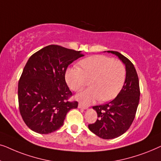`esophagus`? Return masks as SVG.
I'll return each instance as SVG.
<instances>
[{"mask_svg": "<svg viewBox=\"0 0 161 161\" xmlns=\"http://www.w3.org/2000/svg\"><path fill=\"white\" fill-rule=\"evenodd\" d=\"M78 108H81V109H83V110L88 109V107L84 106V105H83L82 104H80V103H79V104H78Z\"/></svg>", "mask_w": 161, "mask_h": 161, "instance_id": "obj_1", "label": "esophagus"}]
</instances>
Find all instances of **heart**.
<instances>
[{"mask_svg": "<svg viewBox=\"0 0 161 161\" xmlns=\"http://www.w3.org/2000/svg\"><path fill=\"white\" fill-rule=\"evenodd\" d=\"M78 67L68 68L65 74L67 85L72 91L82 89L89 80L91 87L81 92L76 98L83 104L96 100L109 101L114 99L124 85L126 70L119 61L102 55L83 59Z\"/></svg>", "mask_w": 161, "mask_h": 161, "instance_id": "b5f03b06", "label": "heart"}]
</instances>
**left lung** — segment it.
<instances>
[{"instance_id": "left-lung-1", "label": "left lung", "mask_w": 161, "mask_h": 161, "mask_svg": "<svg viewBox=\"0 0 161 161\" xmlns=\"http://www.w3.org/2000/svg\"><path fill=\"white\" fill-rule=\"evenodd\" d=\"M125 65L126 78L122 90L115 99L104 105L93 106L98 119L89 125L92 133L103 139H112L124 134L133 123L139 103L138 77L134 65L120 53L108 50Z\"/></svg>"}]
</instances>
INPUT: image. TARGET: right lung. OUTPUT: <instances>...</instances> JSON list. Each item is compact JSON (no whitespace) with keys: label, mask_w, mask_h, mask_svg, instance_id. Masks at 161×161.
<instances>
[{"label":"right lung","mask_w":161,"mask_h":161,"mask_svg":"<svg viewBox=\"0 0 161 161\" xmlns=\"http://www.w3.org/2000/svg\"><path fill=\"white\" fill-rule=\"evenodd\" d=\"M83 56L81 51L59 45L46 46L30 57L18 83V102L25 125L36 133L48 134L64 125L77 101L66 83L68 66Z\"/></svg>","instance_id":"obj_1"}]
</instances>
